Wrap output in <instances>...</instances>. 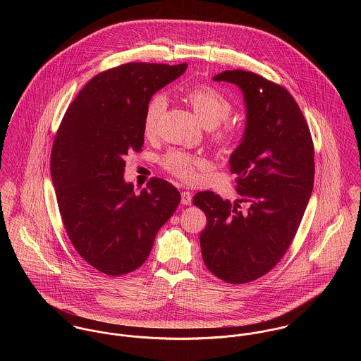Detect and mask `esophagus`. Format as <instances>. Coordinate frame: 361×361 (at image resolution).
Segmentation results:
<instances>
[{"instance_id": "esophagus-1", "label": "esophagus", "mask_w": 361, "mask_h": 361, "mask_svg": "<svg viewBox=\"0 0 361 361\" xmlns=\"http://www.w3.org/2000/svg\"><path fill=\"white\" fill-rule=\"evenodd\" d=\"M180 196H182V199H180V202H182V204H185V206H190L192 204V193L190 192H182L180 193Z\"/></svg>"}]
</instances>
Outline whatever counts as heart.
<instances>
[{
	"label": "heart",
	"instance_id": "b5f03b06",
	"mask_svg": "<svg viewBox=\"0 0 361 361\" xmlns=\"http://www.w3.org/2000/svg\"><path fill=\"white\" fill-rule=\"evenodd\" d=\"M185 99L192 105L199 121L212 130V139L216 145L226 147L239 140L242 128L226 119L232 112V103L218 89L208 85H195L185 90ZM165 105V99L159 94L147 104L143 119V130L147 137L154 136ZM161 164L173 176L185 182H193L197 169L206 165V159L182 150H171L162 157Z\"/></svg>",
	"mask_w": 361,
	"mask_h": 361
}]
</instances>
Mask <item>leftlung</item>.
<instances>
[{
  "label": "left lung",
  "instance_id": "8db88e82",
  "mask_svg": "<svg viewBox=\"0 0 361 361\" xmlns=\"http://www.w3.org/2000/svg\"><path fill=\"white\" fill-rule=\"evenodd\" d=\"M215 82L240 87L246 129L231 155L242 212L214 192H199L193 204L204 211L200 233L207 268L228 283H247L269 272L289 249L314 185V145L309 125L292 94L255 72L225 71Z\"/></svg>",
  "mask_w": 361,
  "mask_h": 361
}]
</instances>
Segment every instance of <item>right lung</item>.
Masks as SVG:
<instances>
[{"label": "right lung", "mask_w": 361, "mask_h": 361, "mask_svg": "<svg viewBox=\"0 0 361 361\" xmlns=\"http://www.w3.org/2000/svg\"><path fill=\"white\" fill-rule=\"evenodd\" d=\"M188 65L129 62L96 75L68 106L51 150V178L71 243L100 272L119 276L147 259L180 193L152 178L140 195L123 180L125 155L142 152L145 111Z\"/></svg>", "instance_id": "add662e5"}]
</instances>
